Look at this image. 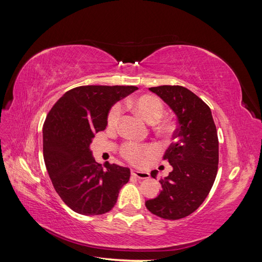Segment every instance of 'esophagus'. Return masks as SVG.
Returning <instances> with one entry per match:
<instances>
[{
	"mask_svg": "<svg viewBox=\"0 0 262 262\" xmlns=\"http://www.w3.org/2000/svg\"><path fill=\"white\" fill-rule=\"evenodd\" d=\"M131 175H132L133 177L139 178V179H146V178L149 177V173H148V172L140 171V170H134V169L131 170Z\"/></svg>",
	"mask_w": 262,
	"mask_h": 262,
	"instance_id": "1",
	"label": "esophagus"
}]
</instances>
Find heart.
<instances>
[{"mask_svg":"<svg viewBox=\"0 0 262 262\" xmlns=\"http://www.w3.org/2000/svg\"><path fill=\"white\" fill-rule=\"evenodd\" d=\"M126 105L131 108L134 114L149 123H153L160 118L164 109L162 100L156 96H153V95H141V96L129 99L126 101ZM120 106L115 105L110 109L107 118L109 128L116 129L119 121H120ZM154 128L162 136H169L173 131V123L168 119H161V120H158L155 123ZM154 153L155 148L150 145L141 146L134 143H125L121 147V154L126 160L136 164L144 163L148 157L153 156Z\"/></svg>","mask_w":262,"mask_h":262,"instance_id":"obj_1","label":"heart"}]
</instances>
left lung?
I'll return each mask as SVG.
<instances>
[{
    "instance_id": "1",
    "label": "left lung",
    "mask_w": 262,
    "mask_h": 262,
    "mask_svg": "<svg viewBox=\"0 0 262 262\" xmlns=\"http://www.w3.org/2000/svg\"><path fill=\"white\" fill-rule=\"evenodd\" d=\"M177 117L175 142L166 149L172 170L160 180L162 190L147 200V210L166 220H179L193 213L208 196L215 180L219 165V139L210 107L178 85L150 87ZM157 170L150 171L156 178Z\"/></svg>"
}]
</instances>
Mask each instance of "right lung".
<instances>
[{
    "mask_svg": "<svg viewBox=\"0 0 262 262\" xmlns=\"http://www.w3.org/2000/svg\"><path fill=\"white\" fill-rule=\"evenodd\" d=\"M137 86H80L51 108L42 129L43 160L52 185L70 209L83 215L112 210L130 169L98 164L91 150L95 133L104 131L110 108Z\"/></svg>",
    "mask_w": 262,
    "mask_h": 262,
    "instance_id": "add662e5",
    "label": "right lung"
}]
</instances>
